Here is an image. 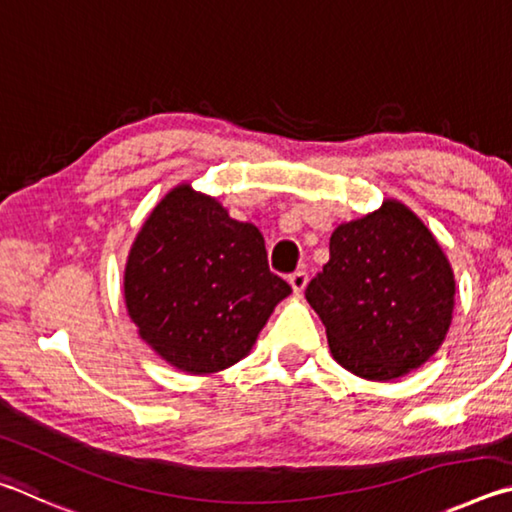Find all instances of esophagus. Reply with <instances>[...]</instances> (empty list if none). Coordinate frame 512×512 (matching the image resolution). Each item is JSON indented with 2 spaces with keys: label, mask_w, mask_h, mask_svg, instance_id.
I'll return each instance as SVG.
<instances>
[{
  "label": "esophagus",
  "mask_w": 512,
  "mask_h": 512,
  "mask_svg": "<svg viewBox=\"0 0 512 512\" xmlns=\"http://www.w3.org/2000/svg\"><path fill=\"white\" fill-rule=\"evenodd\" d=\"M290 285H292L294 292H303V290H306V285H308V272L299 270V272L290 274Z\"/></svg>",
  "instance_id": "1"
}]
</instances>
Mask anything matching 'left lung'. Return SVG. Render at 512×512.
I'll use <instances>...</instances> for the list:
<instances>
[{"mask_svg":"<svg viewBox=\"0 0 512 512\" xmlns=\"http://www.w3.org/2000/svg\"><path fill=\"white\" fill-rule=\"evenodd\" d=\"M454 272L423 220L398 200L339 224L306 299L335 362L366 380L423 366L452 324Z\"/></svg>","mask_w":512,"mask_h":512,"instance_id":"8db88e82","label":"left lung"}]
</instances>
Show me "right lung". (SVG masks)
I'll use <instances>...</instances> for the list:
<instances>
[{
	"instance_id": "add662e5",
	"label": "right lung",
	"mask_w": 512,
	"mask_h": 512,
	"mask_svg": "<svg viewBox=\"0 0 512 512\" xmlns=\"http://www.w3.org/2000/svg\"><path fill=\"white\" fill-rule=\"evenodd\" d=\"M123 292L143 342L175 369L202 375L240 362L292 288L270 272L254 224L182 184L134 238Z\"/></svg>"
}]
</instances>
